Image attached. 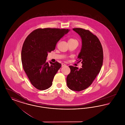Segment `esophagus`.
Returning <instances> with one entry per match:
<instances>
[{"label": "esophagus", "instance_id": "obj_1", "mask_svg": "<svg viewBox=\"0 0 125 125\" xmlns=\"http://www.w3.org/2000/svg\"><path fill=\"white\" fill-rule=\"evenodd\" d=\"M62 67H63V66H66V64H64V63H62Z\"/></svg>", "mask_w": 125, "mask_h": 125}]
</instances>
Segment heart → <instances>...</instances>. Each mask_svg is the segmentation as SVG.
I'll list each match as a JSON object with an SVG mask.
<instances>
[{
  "instance_id": "b5f03b06",
  "label": "heart",
  "mask_w": 125,
  "mask_h": 125,
  "mask_svg": "<svg viewBox=\"0 0 125 125\" xmlns=\"http://www.w3.org/2000/svg\"><path fill=\"white\" fill-rule=\"evenodd\" d=\"M69 41H76V40H75V39H70L69 40Z\"/></svg>"
}]
</instances>
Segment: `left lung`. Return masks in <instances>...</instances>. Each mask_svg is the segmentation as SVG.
<instances>
[{"label":"left lung","mask_w":125,"mask_h":125,"mask_svg":"<svg viewBox=\"0 0 125 125\" xmlns=\"http://www.w3.org/2000/svg\"><path fill=\"white\" fill-rule=\"evenodd\" d=\"M80 36L82 45L78 56L82 67L69 66L71 72L66 78L68 87L80 91L88 88L100 71L103 62V51L101 42L96 36L88 30L81 28L73 29Z\"/></svg>","instance_id":"obj_1"}]
</instances>
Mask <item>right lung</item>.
<instances>
[{"instance_id": "add662e5", "label": "right lung", "mask_w": 125, "mask_h": 125, "mask_svg": "<svg viewBox=\"0 0 125 125\" xmlns=\"http://www.w3.org/2000/svg\"><path fill=\"white\" fill-rule=\"evenodd\" d=\"M70 31L68 29H38L24 41L21 53L22 66L30 83L37 89L45 90L52 84L54 77L61 66L57 61L46 62L48 53Z\"/></svg>"}]
</instances>
